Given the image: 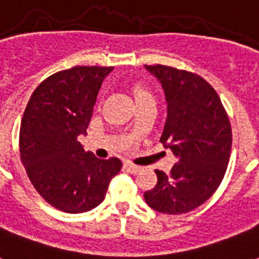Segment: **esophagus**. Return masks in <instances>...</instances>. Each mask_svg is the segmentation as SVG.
<instances>
[{
  "instance_id": "1",
  "label": "esophagus",
  "mask_w": 259,
  "mask_h": 259,
  "mask_svg": "<svg viewBox=\"0 0 259 259\" xmlns=\"http://www.w3.org/2000/svg\"><path fill=\"white\" fill-rule=\"evenodd\" d=\"M125 168H126V170H127V172L134 173V175H136V173H138V172H140V170H141V166L133 165V164H130V162H126V164H125Z\"/></svg>"
}]
</instances>
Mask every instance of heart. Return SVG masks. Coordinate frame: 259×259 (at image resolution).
<instances>
[{"label": "heart", "mask_w": 259, "mask_h": 259, "mask_svg": "<svg viewBox=\"0 0 259 259\" xmlns=\"http://www.w3.org/2000/svg\"><path fill=\"white\" fill-rule=\"evenodd\" d=\"M133 94H134V98L136 99H140V98H148V97H152V94L149 93V90H146L144 86H134L133 89Z\"/></svg>", "instance_id": "obj_1"}]
</instances>
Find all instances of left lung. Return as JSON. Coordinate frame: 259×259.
Segmentation results:
<instances>
[{"instance_id": "obj_1", "label": "left lung", "mask_w": 259, "mask_h": 259, "mask_svg": "<svg viewBox=\"0 0 259 259\" xmlns=\"http://www.w3.org/2000/svg\"><path fill=\"white\" fill-rule=\"evenodd\" d=\"M161 83L166 121L160 141L176 164L169 173L156 170L157 184L144 193L158 212L179 215L208 200L225 177L233 133L217 91L204 79L168 66H145Z\"/></svg>"}]
</instances>
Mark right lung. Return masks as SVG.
<instances>
[{
  "instance_id": "obj_1",
  "label": "right lung",
  "mask_w": 259,
  "mask_h": 259,
  "mask_svg": "<svg viewBox=\"0 0 259 259\" xmlns=\"http://www.w3.org/2000/svg\"><path fill=\"white\" fill-rule=\"evenodd\" d=\"M114 67H72L38 84L24 111L20 156L38 195L63 212L80 213L105 199L121 160L83 149L102 83Z\"/></svg>"
}]
</instances>
